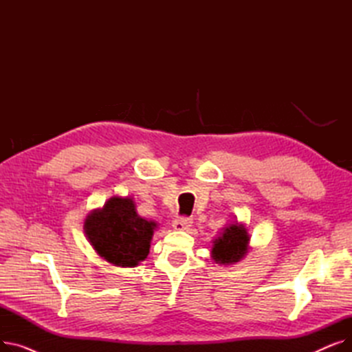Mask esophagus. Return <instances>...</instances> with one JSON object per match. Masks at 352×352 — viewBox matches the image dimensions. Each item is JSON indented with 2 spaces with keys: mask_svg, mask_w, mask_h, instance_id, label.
<instances>
[{
  "mask_svg": "<svg viewBox=\"0 0 352 352\" xmlns=\"http://www.w3.org/2000/svg\"><path fill=\"white\" fill-rule=\"evenodd\" d=\"M191 224H192V218H188V217H179L173 221V227L177 231L187 230L191 227Z\"/></svg>",
  "mask_w": 352,
  "mask_h": 352,
  "instance_id": "obj_1",
  "label": "esophagus"
}]
</instances>
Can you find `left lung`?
I'll return each instance as SVG.
<instances>
[{
  "label": "left lung",
  "mask_w": 352,
  "mask_h": 352,
  "mask_svg": "<svg viewBox=\"0 0 352 352\" xmlns=\"http://www.w3.org/2000/svg\"><path fill=\"white\" fill-rule=\"evenodd\" d=\"M248 232L243 226L231 224L214 241L212 258L219 264H234L241 260L247 252Z\"/></svg>",
  "instance_id": "8db88e82"
}]
</instances>
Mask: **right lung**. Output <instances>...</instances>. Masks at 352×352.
Segmentation results:
<instances>
[{
	"label": "right lung",
	"instance_id": "1",
	"mask_svg": "<svg viewBox=\"0 0 352 352\" xmlns=\"http://www.w3.org/2000/svg\"><path fill=\"white\" fill-rule=\"evenodd\" d=\"M155 223L135 212L131 198L113 197L104 208L88 215L84 224L91 245L108 263L135 267L150 252Z\"/></svg>",
	"mask_w": 352,
	"mask_h": 352
}]
</instances>
